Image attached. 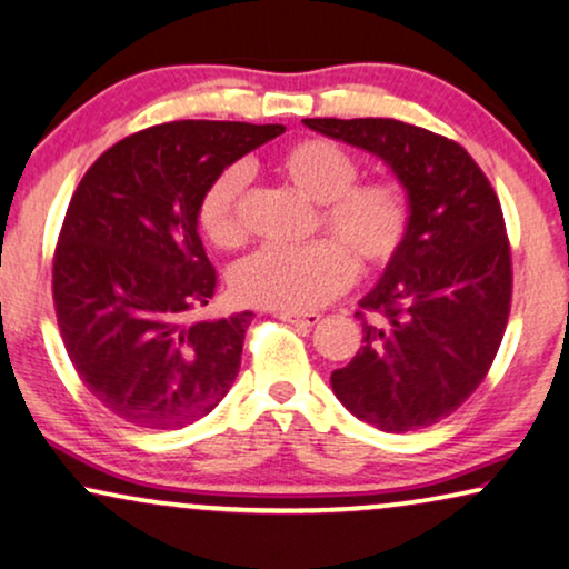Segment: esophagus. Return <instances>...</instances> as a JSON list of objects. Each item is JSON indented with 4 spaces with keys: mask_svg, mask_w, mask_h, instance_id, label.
Here are the masks:
<instances>
[{
    "mask_svg": "<svg viewBox=\"0 0 569 569\" xmlns=\"http://www.w3.org/2000/svg\"><path fill=\"white\" fill-rule=\"evenodd\" d=\"M278 319H283V322H291V325H301V327H315L322 315H317V311H309V315H299V311H278Z\"/></svg>",
    "mask_w": 569,
    "mask_h": 569,
    "instance_id": "1",
    "label": "esophagus"
}]
</instances>
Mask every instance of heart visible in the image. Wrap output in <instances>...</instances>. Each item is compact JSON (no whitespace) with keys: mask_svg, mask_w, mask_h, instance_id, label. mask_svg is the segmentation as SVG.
<instances>
[{"mask_svg":"<svg viewBox=\"0 0 569 569\" xmlns=\"http://www.w3.org/2000/svg\"><path fill=\"white\" fill-rule=\"evenodd\" d=\"M273 164L296 193L319 203V227L335 239L299 247L270 244L237 262L231 291L239 301L276 311H307L356 281V261L363 273H376L397 260L412 223L410 190L402 180H358V159L319 136L288 143ZM244 188L247 170L229 164L208 182L198 203V227L221 250L244 242Z\"/></svg>","mask_w":569,"mask_h":569,"instance_id":"1","label":"heart"}]
</instances>
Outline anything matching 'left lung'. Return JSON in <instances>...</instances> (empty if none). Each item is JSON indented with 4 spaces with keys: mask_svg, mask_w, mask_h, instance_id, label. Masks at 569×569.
<instances>
[{
    "mask_svg": "<svg viewBox=\"0 0 569 569\" xmlns=\"http://www.w3.org/2000/svg\"><path fill=\"white\" fill-rule=\"evenodd\" d=\"M311 131L383 159L410 190L412 223L397 260L363 296V346L332 371V391L387 433L428 428L475 395L498 356L513 268L498 196L446 136L395 118H307Z\"/></svg>",
    "mask_w": 569,
    "mask_h": 569,
    "instance_id": "left-lung-1",
    "label": "left lung"
}]
</instances>
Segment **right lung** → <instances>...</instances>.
Instances as JSON below:
<instances>
[{
    "label": "right lung",
    "mask_w": 569,
    "mask_h": 569,
    "mask_svg": "<svg viewBox=\"0 0 569 569\" xmlns=\"http://www.w3.org/2000/svg\"><path fill=\"white\" fill-rule=\"evenodd\" d=\"M286 126L174 121L102 151L63 216L53 309L79 379L139 428L178 430L227 397L252 311L188 322L216 293L198 203Z\"/></svg>",
    "instance_id": "right-lung-1"
}]
</instances>
